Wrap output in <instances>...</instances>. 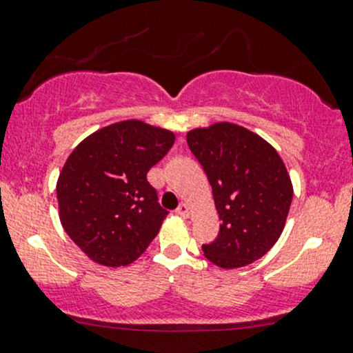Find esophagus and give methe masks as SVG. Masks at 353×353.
I'll return each instance as SVG.
<instances>
[{
  "instance_id": "esophagus-1",
  "label": "esophagus",
  "mask_w": 353,
  "mask_h": 353,
  "mask_svg": "<svg viewBox=\"0 0 353 353\" xmlns=\"http://www.w3.org/2000/svg\"><path fill=\"white\" fill-rule=\"evenodd\" d=\"M176 214L177 215H181V217H184V219H188L189 217V207H188V203H179V207H177L176 209Z\"/></svg>"
}]
</instances>
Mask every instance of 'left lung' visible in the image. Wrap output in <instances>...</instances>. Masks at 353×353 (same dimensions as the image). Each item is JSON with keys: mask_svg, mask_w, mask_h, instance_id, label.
Listing matches in <instances>:
<instances>
[{"mask_svg": "<svg viewBox=\"0 0 353 353\" xmlns=\"http://www.w3.org/2000/svg\"><path fill=\"white\" fill-rule=\"evenodd\" d=\"M189 150L203 168L222 220L203 254L225 270L260 260L281 235L292 201L283 159L261 136L233 123L188 133Z\"/></svg>", "mask_w": 353, "mask_h": 353, "instance_id": "obj_1", "label": "left lung"}]
</instances>
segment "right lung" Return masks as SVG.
Returning <instances> with one entry per match:
<instances>
[{
	"label": "right lung",
	"instance_id": "1",
	"mask_svg": "<svg viewBox=\"0 0 353 353\" xmlns=\"http://www.w3.org/2000/svg\"><path fill=\"white\" fill-rule=\"evenodd\" d=\"M174 133L139 120L105 126L72 151L57 181L63 230L93 261L126 266L144 253L165 215L146 174Z\"/></svg>",
	"mask_w": 353,
	"mask_h": 353
}]
</instances>
